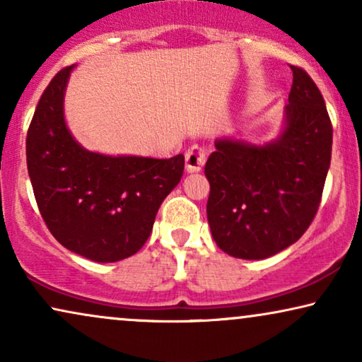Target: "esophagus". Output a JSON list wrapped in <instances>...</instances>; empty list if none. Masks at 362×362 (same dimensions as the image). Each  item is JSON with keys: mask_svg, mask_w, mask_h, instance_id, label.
I'll return each mask as SVG.
<instances>
[{"mask_svg": "<svg viewBox=\"0 0 362 362\" xmlns=\"http://www.w3.org/2000/svg\"><path fill=\"white\" fill-rule=\"evenodd\" d=\"M206 150L201 146H191L187 148L186 153H185V160H186V170L187 173H197L202 170V166H204L206 163Z\"/></svg>", "mask_w": 362, "mask_h": 362, "instance_id": "obj_1", "label": "esophagus"}]
</instances>
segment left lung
Wrapping results in <instances>:
<instances>
[{
  "label": "left lung",
  "mask_w": 362,
  "mask_h": 362,
  "mask_svg": "<svg viewBox=\"0 0 362 362\" xmlns=\"http://www.w3.org/2000/svg\"><path fill=\"white\" fill-rule=\"evenodd\" d=\"M286 125L264 146L219 140L206 163L207 221L217 247L259 260L295 244L313 222L329 170L333 125L308 74L290 66Z\"/></svg>",
  "instance_id": "1"
}]
</instances>
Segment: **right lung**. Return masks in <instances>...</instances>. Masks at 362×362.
<instances>
[{"instance_id":"add662e5","label":"right lung","mask_w":362,"mask_h":362,"mask_svg":"<svg viewBox=\"0 0 362 362\" xmlns=\"http://www.w3.org/2000/svg\"><path fill=\"white\" fill-rule=\"evenodd\" d=\"M74 66L59 71L39 98L26 136L28 173L47 229L66 249L93 262L136 254L185 156L155 160L83 150L64 122V90Z\"/></svg>"}]
</instances>
